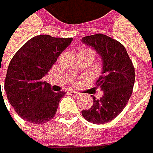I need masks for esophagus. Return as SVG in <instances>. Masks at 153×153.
Returning <instances> with one entry per match:
<instances>
[{"label": "esophagus", "instance_id": "1", "mask_svg": "<svg viewBox=\"0 0 153 153\" xmlns=\"http://www.w3.org/2000/svg\"><path fill=\"white\" fill-rule=\"evenodd\" d=\"M69 93H70V94H71L72 96H79V95H80V94H79V93L74 92V91H70Z\"/></svg>", "mask_w": 153, "mask_h": 153}]
</instances>
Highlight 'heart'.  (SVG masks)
<instances>
[{
	"label": "heart",
	"mask_w": 153,
	"mask_h": 153,
	"mask_svg": "<svg viewBox=\"0 0 153 153\" xmlns=\"http://www.w3.org/2000/svg\"><path fill=\"white\" fill-rule=\"evenodd\" d=\"M82 52H90V53H93V51L90 50V49H84V50H82ZM93 54H94V53H93Z\"/></svg>",
	"instance_id": "b5f03b06"
}]
</instances>
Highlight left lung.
<instances>
[{
    "instance_id": "left-lung-1",
    "label": "left lung",
    "mask_w": 153,
    "mask_h": 153,
    "mask_svg": "<svg viewBox=\"0 0 153 153\" xmlns=\"http://www.w3.org/2000/svg\"><path fill=\"white\" fill-rule=\"evenodd\" d=\"M82 42L90 46L101 56L102 75L96 86L104 92L93 106L82 110V117L94 124H105L116 118L127 105L135 82V69L128 52L120 42L103 34L84 36Z\"/></svg>"
}]
</instances>
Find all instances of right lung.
I'll return each instance as SVG.
<instances>
[{"label":"right lung","mask_w":153,"mask_h":153,"mask_svg":"<svg viewBox=\"0 0 153 153\" xmlns=\"http://www.w3.org/2000/svg\"><path fill=\"white\" fill-rule=\"evenodd\" d=\"M71 41V37L36 36L13 57L5 77L4 90L15 112L24 120L39 125L55 117L65 92L51 91L50 84L43 78Z\"/></svg>","instance_id":"1"}]
</instances>
